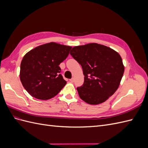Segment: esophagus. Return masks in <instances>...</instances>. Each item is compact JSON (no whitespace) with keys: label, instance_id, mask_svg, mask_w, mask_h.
<instances>
[{"label":"esophagus","instance_id":"1","mask_svg":"<svg viewBox=\"0 0 148 148\" xmlns=\"http://www.w3.org/2000/svg\"><path fill=\"white\" fill-rule=\"evenodd\" d=\"M70 82H71V83H73V82H74V78H71V79H70Z\"/></svg>","mask_w":148,"mask_h":148}]
</instances>
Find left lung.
Wrapping results in <instances>:
<instances>
[{
    "instance_id": "8db88e82",
    "label": "left lung",
    "mask_w": 148,
    "mask_h": 148,
    "mask_svg": "<svg viewBox=\"0 0 148 148\" xmlns=\"http://www.w3.org/2000/svg\"><path fill=\"white\" fill-rule=\"evenodd\" d=\"M70 54L83 69L84 83L77 88L83 101L96 105L114 95L124 73L118 52L106 46L90 43L73 47Z\"/></svg>"
}]
</instances>
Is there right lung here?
Listing matches in <instances>:
<instances>
[{"label": "right lung", "instance_id": "right-lung-1", "mask_svg": "<svg viewBox=\"0 0 148 148\" xmlns=\"http://www.w3.org/2000/svg\"><path fill=\"white\" fill-rule=\"evenodd\" d=\"M71 49L52 42L26 53L21 62L20 78L31 96L47 100L61 91L66 82L60 73L59 65L68 57Z\"/></svg>", "mask_w": 148, "mask_h": 148}]
</instances>
